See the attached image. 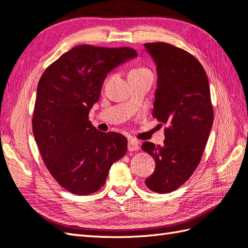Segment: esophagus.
I'll list each match as a JSON object with an SVG mask.
<instances>
[{
    "mask_svg": "<svg viewBox=\"0 0 248 248\" xmlns=\"http://www.w3.org/2000/svg\"><path fill=\"white\" fill-rule=\"evenodd\" d=\"M139 148H140L139 141H136L134 140H130L128 141V150L129 151H136Z\"/></svg>",
    "mask_w": 248,
    "mask_h": 248,
    "instance_id": "1",
    "label": "esophagus"
}]
</instances>
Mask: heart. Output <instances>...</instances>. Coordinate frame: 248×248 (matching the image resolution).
Listing matches in <instances>:
<instances>
[{"mask_svg": "<svg viewBox=\"0 0 248 248\" xmlns=\"http://www.w3.org/2000/svg\"><path fill=\"white\" fill-rule=\"evenodd\" d=\"M143 72H150L148 69H146V68H135L132 71L130 72V75H132V73H143Z\"/></svg>", "mask_w": 248, "mask_h": 248, "instance_id": "b5f03b06", "label": "heart"}]
</instances>
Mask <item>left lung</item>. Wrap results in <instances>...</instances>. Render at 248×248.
I'll list each match as a JSON object with an SVG mask.
<instances>
[{
    "label": "left lung",
    "mask_w": 248,
    "mask_h": 248,
    "mask_svg": "<svg viewBox=\"0 0 248 248\" xmlns=\"http://www.w3.org/2000/svg\"><path fill=\"white\" fill-rule=\"evenodd\" d=\"M144 46L156 66L152 116L166 125L164 145H141L155 161L145 184L165 194L181 186L198 166L212 128L213 108L207 73L192 54L165 43Z\"/></svg>",
    "instance_id": "1"
}]
</instances>
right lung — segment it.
Here are the masks:
<instances>
[{
  "label": "right lung",
  "mask_w": 248,
  "mask_h": 248,
  "mask_svg": "<svg viewBox=\"0 0 248 248\" xmlns=\"http://www.w3.org/2000/svg\"><path fill=\"white\" fill-rule=\"evenodd\" d=\"M128 46H75L41 76L33 114V133L45 164L68 192L88 195L103 186L114 162L127 152V139L100 132L88 120L104 78L135 59Z\"/></svg>",
  "instance_id": "obj_1"
}]
</instances>
